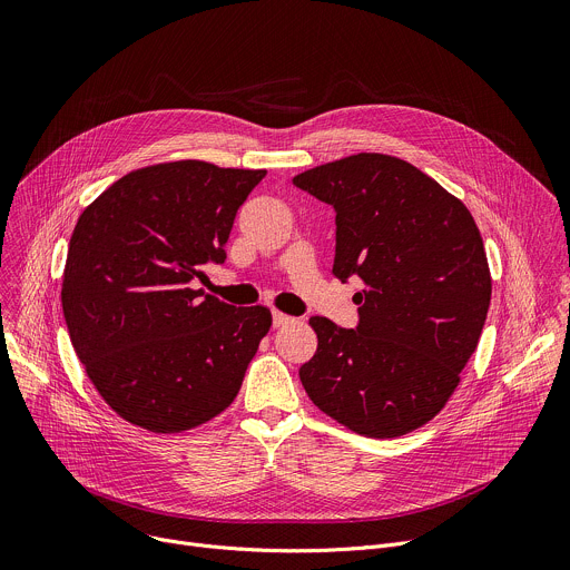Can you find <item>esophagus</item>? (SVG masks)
Segmentation results:
<instances>
[{
    "mask_svg": "<svg viewBox=\"0 0 570 570\" xmlns=\"http://www.w3.org/2000/svg\"><path fill=\"white\" fill-rule=\"evenodd\" d=\"M288 322H293L291 315H286V313H282V311H275V313H273V327H286Z\"/></svg>",
    "mask_w": 570,
    "mask_h": 570,
    "instance_id": "1",
    "label": "esophagus"
}]
</instances>
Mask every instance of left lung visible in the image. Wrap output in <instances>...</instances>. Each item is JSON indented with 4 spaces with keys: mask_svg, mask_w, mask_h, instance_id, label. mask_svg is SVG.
Segmentation results:
<instances>
[{
    "mask_svg": "<svg viewBox=\"0 0 570 570\" xmlns=\"http://www.w3.org/2000/svg\"><path fill=\"white\" fill-rule=\"evenodd\" d=\"M336 209L334 275H356L358 327L313 315L299 381L317 409L365 438L431 422L478 347L492 275L460 198L411 161L358 153L293 178Z\"/></svg>",
    "mask_w": 570,
    "mask_h": 570,
    "instance_id": "8db88e82",
    "label": "left lung"
}]
</instances>
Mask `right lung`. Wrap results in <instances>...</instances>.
<instances>
[{"label":"right lung","mask_w":570,"mask_h":570,"mask_svg":"<svg viewBox=\"0 0 570 570\" xmlns=\"http://www.w3.org/2000/svg\"><path fill=\"white\" fill-rule=\"evenodd\" d=\"M264 176L161 161L126 174L78 216L65 322L92 385L132 426L191 431L236 399L273 315L234 308L191 282L205 264L225 262L234 216Z\"/></svg>","instance_id":"add662e5"}]
</instances>
